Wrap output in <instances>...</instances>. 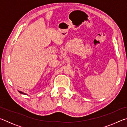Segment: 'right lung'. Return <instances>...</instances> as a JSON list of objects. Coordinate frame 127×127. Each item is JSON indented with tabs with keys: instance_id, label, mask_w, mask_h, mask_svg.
Masks as SVG:
<instances>
[{
	"instance_id": "1",
	"label": "right lung",
	"mask_w": 127,
	"mask_h": 127,
	"mask_svg": "<svg viewBox=\"0 0 127 127\" xmlns=\"http://www.w3.org/2000/svg\"><path fill=\"white\" fill-rule=\"evenodd\" d=\"M18 92H20V94H23V95H26V94L25 93H24V92H22V91H18Z\"/></svg>"
}]
</instances>
